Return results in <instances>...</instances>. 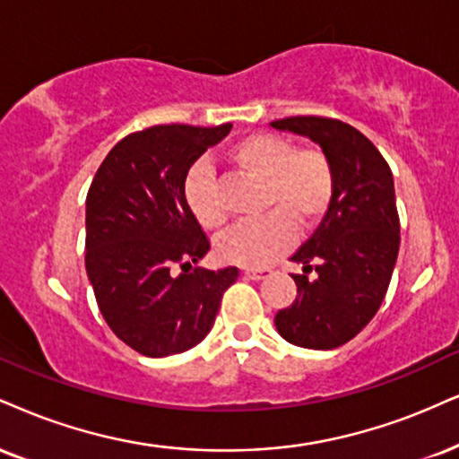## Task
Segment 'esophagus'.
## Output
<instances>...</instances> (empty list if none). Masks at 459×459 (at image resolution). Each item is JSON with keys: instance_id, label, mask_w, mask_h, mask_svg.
Instances as JSON below:
<instances>
[{"instance_id": "34e87169", "label": "esophagus", "mask_w": 459, "mask_h": 459, "mask_svg": "<svg viewBox=\"0 0 459 459\" xmlns=\"http://www.w3.org/2000/svg\"><path fill=\"white\" fill-rule=\"evenodd\" d=\"M273 274V270L268 268H245V276L253 281H262V279H268V276Z\"/></svg>"}]
</instances>
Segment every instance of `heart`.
Listing matches in <instances>:
<instances>
[{"mask_svg": "<svg viewBox=\"0 0 459 459\" xmlns=\"http://www.w3.org/2000/svg\"><path fill=\"white\" fill-rule=\"evenodd\" d=\"M238 172L264 183V212L257 223L238 225L217 242V255L228 264L262 268L287 251L299 230L315 228L330 208L333 195L332 163L316 149H296L287 138L251 134L228 151ZM185 202L204 230L225 223L217 183L206 166H195L185 178Z\"/></svg>", "mask_w": 459, "mask_h": 459, "instance_id": "heart-1", "label": "heart"}]
</instances>
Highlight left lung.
Returning <instances> with one entry per match:
<instances>
[{
	"label": "left lung",
	"instance_id": "obj_1",
	"mask_svg": "<svg viewBox=\"0 0 459 459\" xmlns=\"http://www.w3.org/2000/svg\"><path fill=\"white\" fill-rule=\"evenodd\" d=\"M270 126L313 140L333 169L330 208L291 255L304 270L293 276L298 298L274 325L296 347L336 349L377 315L392 281L400 248L392 169L364 134L336 118L290 117Z\"/></svg>",
	"mask_w": 459,
	"mask_h": 459
}]
</instances>
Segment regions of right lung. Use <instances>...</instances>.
<instances>
[{
	"mask_svg": "<svg viewBox=\"0 0 459 459\" xmlns=\"http://www.w3.org/2000/svg\"><path fill=\"white\" fill-rule=\"evenodd\" d=\"M219 127L155 126L123 138L87 194V276L110 330L146 358L195 347L212 330L238 268L191 270L206 255L200 223L185 202V178L225 135ZM184 273L173 274V265Z\"/></svg>",
	"mask_w": 459,
	"mask_h": 459,
	"instance_id": "right-lung-1",
	"label": "right lung"
}]
</instances>
